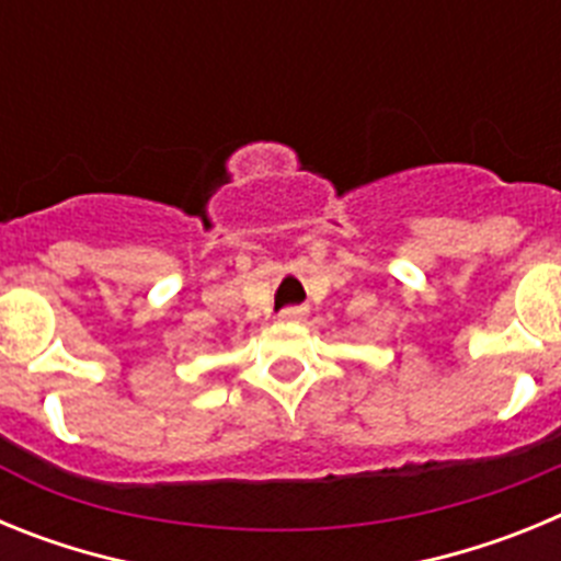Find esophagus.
<instances>
[{"label": "esophagus", "mask_w": 561, "mask_h": 561, "mask_svg": "<svg viewBox=\"0 0 561 561\" xmlns=\"http://www.w3.org/2000/svg\"><path fill=\"white\" fill-rule=\"evenodd\" d=\"M306 314L309 311L304 306H289V309H284L277 317H280V323H300V320H306Z\"/></svg>", "instance_id": "1"}]
</instances>
